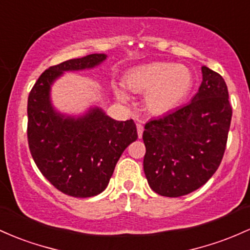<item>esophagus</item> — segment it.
Wrapping results in <instances>:
<instances>
[{
    "label": "esophagus",
    "mask_w": 250,
    "mask_h": 250,
    "mask_svg": "<svg viewBox=\"0 0 250 250\" xmlns=\"http://www.w3.org/2000/svg\"><path fill=\"white\" fill-rule=\"evenodd\" d=\"M136 128H138V135H139V139L142 138V133H144V125H141V123H139L138 125H136Z\"/></svg>",
    "instance_id": "1"
}]
</instances>
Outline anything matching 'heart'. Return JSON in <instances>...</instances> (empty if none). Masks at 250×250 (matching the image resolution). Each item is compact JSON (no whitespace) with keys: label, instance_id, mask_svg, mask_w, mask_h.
Masks as SVG:
<instances>
[{"label":"heart","instance_id":"obj_1","mask_svg":"<svg viewBox=\"0 0 250 250\" xmlns=\"http://www.w3.org/2000/svg\"><path fill=\"white\" fill-rule=\"evenodd\" d=\"M128 89L145 94L147 110L154 115L173 111L190 95L193 87V75L190 68L174 62H154L131 68L125 77ZM121 101H128V95L121 86L115 87Z\"/></svg>","mask_w":250,"mask_h":250}]
</instances>
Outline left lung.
I'll list each match as a JSON object with an SVG mask.
<instances>
[{
  "label": "left lung",
  "mask_w": 250,
  "mask_h": 250,
  "mask_svg": "<svg viewBox=\"0 0 250 250\" xmlns=\"http://www.w3.org/2000/svg\"><path fill=\"white\" fill-rule=\"evenodd\" d=\"M203 82L188 105L144 130V171L160 196L180 197L196 191L217 171L226 150L232 109L224 79L202 66Z\"/></svg>",
  "instance_id": "1"
}]
</instances>
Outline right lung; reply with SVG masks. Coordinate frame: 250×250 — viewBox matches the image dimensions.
Wrapping results in <instances>:
<instances>
[{
	"label": "right lung",
	"instance_id": "add662e5",
	"mask_svg": "<svg viewBox=\"0 0 250 250\" xmlns=\"http://www.w3.org/2000/svg\"><path fill=\"white\" fill-rule=\"evenodd\" d=\"M105 59V54L94 53L51 66L28 96L27 138L34 163L54 188L78 198L105 190L138 131L133 120L116 121L98 106L78 117L60 114L51 103V86L66 71L94 68Z\"/></svg>",
	"mask_w": 250,
	"mask_h": 250
}]
</instances>
